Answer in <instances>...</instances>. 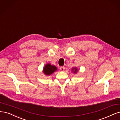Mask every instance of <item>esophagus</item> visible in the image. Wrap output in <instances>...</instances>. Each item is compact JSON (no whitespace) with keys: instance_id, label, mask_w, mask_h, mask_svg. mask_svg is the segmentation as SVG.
Masks as SVG:
<instances>
[{"instance_id":"1","label":"esophagus","mask_w":120,"mask_h":120,"mask_svg":"<svg viewBox=\"0 0 120 120\" xmlns=\"http://www.w3.org/2000/svg\"><path fill=\"white\" fill-rule=\"evenodd\" d=\"M60 69L61 71H64V70H65V67H64V66H62V67H61L60 68Z\"/></svg>"}]
</instances>
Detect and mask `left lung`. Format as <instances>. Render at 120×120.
<instances>
[{"label":"left lung","instance_id":"8db88e82","mask_svg":"<svg viewBox=\"0 0 120 120\" xmlns=\"http://www.w3.org/2000/svg\"><path fill=\"white\" fill-rule=\"evenodd\" d=\"M77 71H78V69H77V68H73L72 69V71L74 72V73H77Z\"/></svg>","mask_w":120,"mask_h":120}]
</instances>
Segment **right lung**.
I'll return each mask as SVG.
<instances>
[{"mask_svg":"<svg viewBox=\"0 0 120 120\" xmlns=\"http://www.w3.org/2000/svg\"><path fill=\"white\" fill-rule=\"evenodd\" d=\"M57 68L54 65H51L50 64L48 63L46 64L43 68V73L46 75L49 76L51 75L56 71H57Z\"/></svg>","mask_w":120,"mask_h":120,"instance_id":"right-lung-1","label":"right lung"}]
</instances>
